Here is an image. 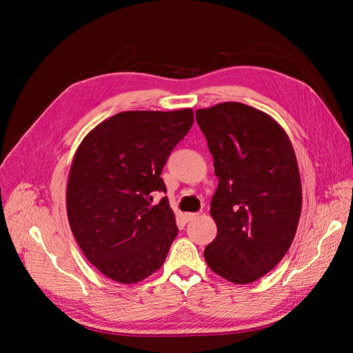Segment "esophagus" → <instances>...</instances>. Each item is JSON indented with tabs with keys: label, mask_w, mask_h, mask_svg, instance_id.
<instances>
[{
	"label": "esophagus",
	"mask_w": 353,
	"mask_h": 353,
	"mask_svg": "<svg viewBox=\"0 0 353 353\" xmlns=\"http://www.w3.org/2000/svg\"><path fill=\"white\" fill-rule=\"evenodd\" d=\"M197 216H199V213H191V212H188V213H184V219H185L187 222H190V221L196 219Z\"/></svg>",
	"instance_id": "34e87169"
}]
</instances>
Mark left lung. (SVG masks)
<instances>
[{
	"instance_id": "left-lung-1",
	"label": "left lung",
	"mask_w": 353,
	"mask_h": 353,
	"mask_svg": "<svg viewBox=\"0 0 353 353\" xmlns=\"http://www.w3.org/2000/svg\"><path fill=\"white\" fill-rule=\"evenodd\" d=\"M196 119L218 176L210 201L218 234L206 263L231 283H253L283 259L301 218L293 145L271 116L243 103L199 109Z\"/></svg>"
}]
</instances>
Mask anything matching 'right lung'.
I'll return each instance as SVG.
<instances>
[{
    "instance_id": "add662e5",
    "label": "right lung",
    "mask_w": 353,
    "mask_h": 353,
    "mask_svg": "<svg viewBox=\"0 0 353 353\" xmlns=\"http://www.w3.org/2000/svg\"><path fill=\"white\" fill-rule=\"evenodd\" d=\"M194 122L191 109L117 113L83 138L73 157L68 191L70 230L87 259L123 284L163 265L178 234L160 178L175 145Z\"/></svg>"
}]
</instances>
